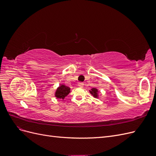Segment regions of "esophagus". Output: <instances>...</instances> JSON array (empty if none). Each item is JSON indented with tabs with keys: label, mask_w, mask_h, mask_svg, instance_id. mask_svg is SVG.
Returning <instances> with one entry per match:
<instances>
[{
	"label": "esophagus",
	"mask_w": 156,
	"mask_h": 156,
	"mask_svg": "<svg viewBox=\"0 0 156 156\" xmlns=\"http://www.w3.org/2000/svg\"><path fill=\"white\" fill-rule=\"evenodd\" d=\"M77 85H78L79 87L82 88V87H84V83H79L77 84Z\"/></svg>",
	"instance_id": "obj_1"
}]
</instances>
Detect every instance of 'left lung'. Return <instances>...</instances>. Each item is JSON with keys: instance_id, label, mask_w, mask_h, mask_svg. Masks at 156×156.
I'll use <instances>...</instances> for the list:
<instances>
[{"instance_id": "1", "label": "left lung", "mask_w": 156, "mask_h": 156, "mask_svg": "<svg viewBox=\"0 0 156 156\" xmlns=\"http://www.w3.org/2000/svg\"><path fill=\"white\" fill-rule=\"evenodd\" d=\"M89 92H90V93L91 94V95H92V96L94 98H99V93H100V92H99L98 88H92V89L90 90Z\"/></svg>"}]
</instances>
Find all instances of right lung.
Wrapping results in <instances>:
<instances>
[{"mask_svg":"<svg viewBox=\"0 0 156 156\" xmlns=\"http://www.w3.org/2000/svg\"><path fill=\"white\" fill-rule=\"evenodd\" d=\"M70 88L64 85V84H60V85L56 88L55 96L57 99H62L64 100L65 97H66L70 92Z\"/></svg>","mask_w":156,"mask_h":156,"instance_id":"1","label":"right lung"}]
</instances>
